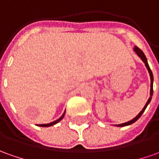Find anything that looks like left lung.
<instances>
[{
    "mask_svg": "<svg viewBox=\"0 0 159 159\" xmlns=\"http://www.w3.org/2000/svg\"><path fill=\"white\" fill-rule=\"evenodd\" d=\"M134 51L137 53V55H138V56H139V57H140L141 59H142V61L144 62V64H145V66H146L148 71H149V74H150V76H151V92H150L151 97L149 98L147 102H146V104L144 105L143 109L142 110V111H140V113H139L138 116H136L135 118H133L132 120L129 121V122H126V123H124V124H120V125H116V126H119V127H124V126H127V125H131V124H133V123H135L136 121L138 120L139 117L142 116V114L143 113V111H145V109H146L147 105L149 104V103H150V102H151V100H152V94H153V75H152V70H151V69H150V67H149V64H148V61H147V59H146V57H145V55L143 54V51H142V50H141V49H140L139 48H138L137 46H135V48H134Z\"/></svg>",
    "mask_w": 159,
    "mask_h": 159,
    "instance_id": "8db88e82",
    "label": "left lung"
}]
</instances>
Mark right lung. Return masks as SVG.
<instances>
[{
	"mask_svg": "<svg viewBox=\"0 0 159 159\" xmlns=\"http://www.w3.org/2000/svg\"><path fill=\"white\" fill-rule=\"evenodd\" d=\"M64 115H65V112L62 114V116L59 118V119H57V120L54 121V122H52V123H49V124H46V125H38V126H41V127H48V126H52V125H56V124H57L58 122H60V121L63 118V116H64Z\"/></svg>",
	"mask_w": 159,
	"mask_h": 159,
	"instance_id": "right-lung-1",
	"label": "right lung"
}]
</instances>
